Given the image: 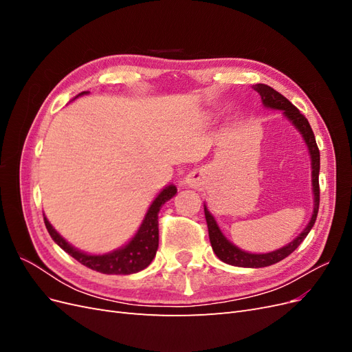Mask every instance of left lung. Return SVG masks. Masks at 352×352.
<instances>
[{"mask_svg": "<svg viewBox=\"0 0 352 352\" xmlns=\"http://www.w3.org/2000/svg\"><path fill=\"white\" fill-rule=\"evenodd\" d=\"M254 89L261 95V100H263L264 105H267V107H270V109L282 110L283 114L295 124L296 129L300 131L304 136V140L308 145V150H310V154H311L314 211H313L310 223H308V226L301 232V235L296 236L291 243H287L286 247H283L278 251L267 252V254H250V252L241 251L239 248L235 247V245H232L225 236H223V233L220 232L214 217L210 214L207 207H204L207 228H208V236H210L212 251L216 252V255L223 263L238 265V267H252V269L254 267H267V265L279 263L280 260L286 258L287 255L292 254L298 248V245H300L307 238L308 232H310L311 228L314 226L316 219H317V212H318V204H320V185H318V172H320V151H318V146L316 144V138H314L310 123H308L305 116L301 114V111L298 110L289 100L285 98L282 94H279L278 91L269 87V85L257 83V85H254Z\"/></svg>", "mask_w": 352, "mask_h": 352, "instance_id": "1", "label": "left lung"}]
</instances>
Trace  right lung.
<instances>
[{
  "label": "right lung",
  "mask_w": 352,
  "mask_h": 352,
  "mask_svg": "<svg viewBox=\"0 0 352 352\" xmlns=\"http://www.w3.org/2000/svg\"><path fill=\"white\" fill-rule=\"evenodd\" d=\"M176 192L177 189L173 185L163 189L162 192H160V195L154 199L150 210H148L140 230H138L135 238L127 243L124 248L117 250L110 254H105V255H88L74 250L58 235L54 229H52L50 221L45 217H44V221H45L50 236L54 239V242L60 248H63L67 254H70L74 260H78L80 264L104 274H131L145 269L146 265H150V263L155 257V252L158 248V211L166 201L175 197Z\"/></svg>",
  "instance_id": "add662e5"
}]
</instances>
